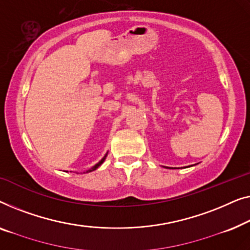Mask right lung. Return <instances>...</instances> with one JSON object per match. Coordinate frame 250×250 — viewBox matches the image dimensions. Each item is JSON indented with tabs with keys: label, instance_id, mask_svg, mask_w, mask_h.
<instances>
[{
	"label": "right lung",
	"instance_id": "obj_1",
	"mask_svg": "<svg viewBox=\"0 0 250 250\" xmlns=\"http://www.w3.org/2000/svg\"><path fill=\"white\" fill-rule=\"evenodd\" d=\"M105 157H106V155H105L104 157H103V159H102L100 162H98V163L96 164V165H94V167H91V168H89V170L88 171H87V172H91V171H94V170H96V168L98 167H100V165L102 164V163H103V162H104V160H105Z\"/></svg>",
	"mask_w": 250,
	"mask_h": 250
}]
</instances>
